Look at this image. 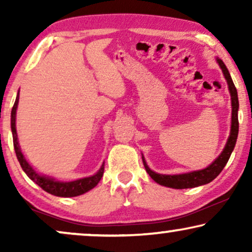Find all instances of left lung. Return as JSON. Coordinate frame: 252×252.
Segmentation results:
<instances>
[{
	"mask_svg": "<svg viewBox=\"0 0 252 252\" xmlns=\"http://www.w3.org/2000/svg\"><path fill=\"white\" fill-rule=\"evenodd\" d=\"M220 67L223 72V75H225L227 84H228L230 97H232V127H230V135L228 137V141H227L225 149L222 150V153L220 154V156L217 158V159L213 161V163L208 166L204 170L201 171H195L190 172V173L186 174H177V175H164V174H158L155 173L148 167V165L144 161L143 157V164L144 167H146L147 173L150 175L151 178L154 179L157 184L161 186H165V187L170 188H175V189H185V188H194L197 187V186L206 185L209 182H211L213 179L218 177L220 172L222 171V168L225 167V165L228 161L230 155H232V151L235 147L237 134H239V118H237V110H239V98H237V92L235 86H234V82L230 78V74L228 70H227L226 65L223 64L221 60H217Z\"/></svg>",
	"mask_w": 252,
	"mask_h": 252,
	"instance_id": "obj_1",
	"label": "left lung"
}]
</instances>
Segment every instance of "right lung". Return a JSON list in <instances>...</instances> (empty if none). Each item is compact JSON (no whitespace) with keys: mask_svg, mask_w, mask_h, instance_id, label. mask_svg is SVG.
<instances>
[{"mask_svg":"<svg viewBox=\"0 0 252 252\" xmlns=\"http://www.w3.org/2000/svg\"><path fill=\"white\" fill-rule=\"evenodd\" d=\"M19 95H17L15 104L12 106L11 110V130H12V137H13V147H15L16 156L18 158V161L20 166L24 170V172L27 174L31 180H33L36 185H39L43 190L49 192L51 195L60 196V197H74V196H79L85 194L88 190H91L98 184L103 177V172H104V166L99 168V171L95 175L85 179H79V180L71 181V182H61L56 181L55 179H50L47 177H42L39 175L31 167V165L27 163L24 155L20 151L18 141H17V132H16V110L17 105H18Z\"/></svg>","mask_w":252,"mask_h":252,"instance_id":"1","label":"right lung"}]
</instances>
